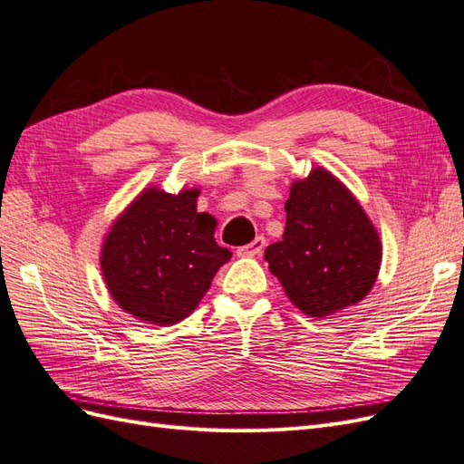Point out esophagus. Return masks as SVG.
Returning a JSON list of instances; mask_svg holds the SVG:
<instances>
[{"instance_id": "1", "label": "esophagus", "mask_w": 464, "mask_h": 464, "mask_svg": "<svg viewBox=\"0 0 464 464\" xmlns=\"http://www.w3.org/2000/svg\"><path fill=\"white\" fill-rule=\"evenodd\" d=\"M263 247H265V237H263V236H257L256 240L251 242V244L242 246V247H237V249H236V254L240 256V257H256V256H259V254H261Z\"/></svg>"}]
</instances>
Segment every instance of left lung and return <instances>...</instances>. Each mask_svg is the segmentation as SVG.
<instances>
[{"label":"left lung","mask_w":464,"mask_h":464,"mask_svg":"<svg viewBox=\"0 0 464 464\" xmlns=\"http://www.w3.org/2000/svg\"><path fill=\"white\" fill-rule=\"evenodd\" d=\"M285 210L283 240L265 249V259L294 305L325 317L366 296L382 242L354 195L317 168L292 186Z\"/></svg>","instance_id":"obj_1"}]
</instances>
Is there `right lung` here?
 Here are the masks:
<instances>
[{
    "mask_svg": "<svg viewBox=\"0 0 464 464\" xmlns=\"http://www.w3.org/2000/svg\"><path fill=\"white\" fill-rule=\"evenodd\" d=\"M198 189H147L116 220L102 247V273L121 310L170 325L188 317L232 254L215 240L217 220L198 213Z\"/></svg>",
    "mask_w": 464,
    "mask_h": 464,
    "instance_id": "1",
    "label": "right lung"
}]
</instances>
